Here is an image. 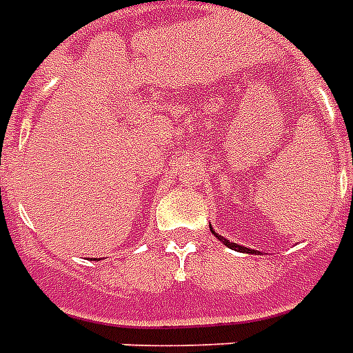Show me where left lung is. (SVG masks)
<instances>
[{
	"label": "left lung",
	"instance_id": "1",
	"mask_svg": "<svg viewBox=\"0 0 353 353\" xmlns=\"http://www.w3.org/2000/svg\"><path fill=\"white\" fill-rule=\"evenodd\" d=\"M210 230H211V234H215V237H216V239H219V241H223L224 245H226V247H228V249L239 250V252H247V254H256V250H254V249H249V247H243V245H237V243H232V241H228V239H226V237L219 236V234H216L215 230L211 228V224H210Z\"/></svg>",
	"mask_w": 353,
	"mask_h": 353
}]
</instances>
